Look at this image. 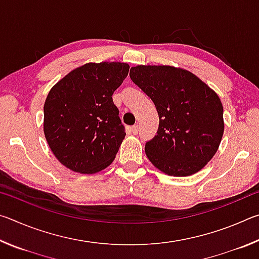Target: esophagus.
<instances>
[{"mask_svg": "<svg viewBox=\"0 0 259 259\" xmlns=\"http://www.w3.org/2000/svg\"><path fill=\"white\" fill-rule=\"evenodd\" d=\"M138 131H139V125L138 124L133 125V133L134 134H138Z\"/></svg>", "mask_w": 259, "mask_h": 259, "instance_id": "esophagus-1", "label": "esophagus"}]
</instances>
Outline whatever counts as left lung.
Wrapping results in <instances>:
<instances>
[{
  "instance_id": "obj_1",
  "label": "left lung",
  "mask_w": 259,
  "mask_h": 259,
  "mask_svg": "<svg viewBox=\"0 0 259 259\" xmlns=\"http://www.w3.org/2000/svg\"><path fill=\"white\" fill-rule=\"evenodd\" d=\"M130 78L154 103L159 129L145 153L170 176H190L212 159L224 134L223 105L213 90L186 69L131 67Z\"/></svg>"
}]
</instances>
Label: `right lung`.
I'll list each match as a JSON object with an SVG mask.
<instances>
[{
	"label": "right lung",
	"instance_id": "right-lung-1",
	"mask_svg": "<svg viewBox=\"0 0 259 259\" xmlns=\"http://www.w3.org/2000/svg\"><path fill=\"white\" fill-rule=\"evenodd\" d=\"M129 73L125 63H89L52 87L43 130L61 164L95 174L112 163L125 137L112 96Z\"/></svg>",
	"mask_w": 259,
	"mask_h": 259
}]
</instances>
